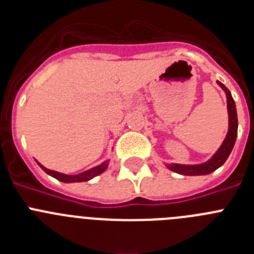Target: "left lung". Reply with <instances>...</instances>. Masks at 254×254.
<instances>
[{
    "mask_svg": "<svg viewBox=\"0 0 254 254\" xmlns=\"http://www.w3.org/2000/svg\"><path fill=\"white\" fill-rule=\"evenodd\" d=\"M217 84L221 86L224 91L226 93V100H228V112H229V131L226 134L225 140H224L223 145L220 146L216 154L212 156L208 161L205 164H199V165H179V164H169L168 168L173 172L183 174V176H205V174H210L217 168H220L229 158V155L232 152L233 147H234L235 140H237L238 134V117H237V109H235V103L233 99L232 94L225 87V85L217 81Z\"/></svg>",
    "mask_w": 254,
    "mask_h": 254,
    "instance_id": "obj_1",
    "label": "left lung"
}]
</instances>
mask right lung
<instances>
[{
    "label": "right lung",
    "mask_w": 254,
    "mask_h": 254,
    "mask_svg": "<svg viewBox=\"0 0 254 254\" xmlns=\"http://www.w3.org/2000/svg\"><path fill=\"white\" fill-rule=\"evenodd\" d=\"M39 167L42 168V169H43L47 174H49V176H52V177H55V178L58 179V181L64 182V183H72V182H86V181H89V179L94 178V177L102 174V173L108 168V161L100 164V165L93 168V169H89L84 173L76 174V176H66V174H62V173H58V172H55V170L47 169V168H44L42 164H39Z\"/></svg>",
    "instance_id": "1"
}]
</instances>
